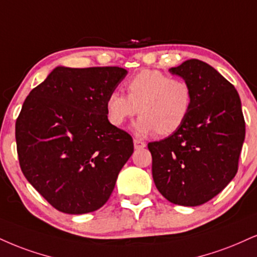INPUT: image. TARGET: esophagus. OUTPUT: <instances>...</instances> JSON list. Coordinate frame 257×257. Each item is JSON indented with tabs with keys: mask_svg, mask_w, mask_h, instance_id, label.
<instances>
[{
	"mask_svg": "<svg viewBox=\"0 0 257 257\" xmlns=\"http://www.w3.org/2000/svg\"><path fill=\"white\" fill-rule=\"evenodd\" d=\"M134 147L137 148V150H142V148L146 147V142L139 140V139H134Z\"/></svg>",
	"mask_w": 257,
	"mask_h": 257,
	"instance_id": "34e87169",
	"label": "esophagus"
}]
</instances>
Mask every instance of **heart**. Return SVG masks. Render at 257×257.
I'll return each instance as SVG.
<instances>
[{
    "instance_id": "obj_1",
    "label": "heart",
    "mask_w": 257,
    "mask_h": 257,
    "mask_svg": "<svg viewBox=\"0 0 257 257\" xmlns=\"http://www.w3.org/2000/svg\"><path fill=\"white\" fill-rule=\"evenodd\" d=\"M128 97L112 91L105 99V111L113 126L141 113L132 129L138 137L158 132L171 135L181 128L193 105V92L188 82L172 79L158 70H142L126 82Z\"/></svg>"
}]
</instances>
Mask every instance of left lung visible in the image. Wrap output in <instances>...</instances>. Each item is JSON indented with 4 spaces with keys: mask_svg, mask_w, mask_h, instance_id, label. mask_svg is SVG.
Returning <instances> with one entry per match:
<instances>
[{
    "mask_svg": "<svg viewBox=\"0 0 257 257\" xmlns=\"http://www.w3.org/2000/svg\"><path fill=\"white\" fill-rule=\"evenodd\" d=\"M193 92V105L181 128L148 144L152 176L159 193L179 206H200L232 181L245 138L240 98L232 83L200 60L169 69Z\"/></svg>",
    "mask_w": 257,
    "mask_h": 257,
    "instance_id": "1",
    "label": "left lung"
}]
</instances>
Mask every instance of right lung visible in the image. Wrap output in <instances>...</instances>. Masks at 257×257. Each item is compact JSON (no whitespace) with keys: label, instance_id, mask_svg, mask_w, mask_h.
Here are the masks:
<instances>
[{"label":"right lung","instance_id":"add662e5","mask_svg":"<svg viewBox=\"0 0 257 257\" xmlns=\"http://www.w3.org/2000/svg\"><path fill=\"white\" fill-rule=\"evenodd\" d=\"M128 72L58 66L30 92L15 124L21 171L58 211L85 214L105 205L134 152L109 122L105 99Z\"/></svg>","mask_w":257,"mask_h":257}]
</instances>
